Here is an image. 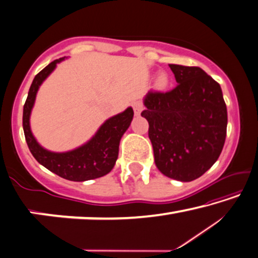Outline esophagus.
<instances>
[{"label":"esophagus","instance_id":"1","mask_svg":"<svg viewBox=\"0 0 258 258\" xmlns=\"http://www.w3.org/2000/svg\"><path fill=\"white\" fill-rule=\"evenodd\" d=\"M132 106H133L134 113H136L137 116H139V114L141 113V111L144 110V104H142V102H140V101H134L132 103Z\"/></svg>","mask_w":258,"mask_h":258}]
</instances>
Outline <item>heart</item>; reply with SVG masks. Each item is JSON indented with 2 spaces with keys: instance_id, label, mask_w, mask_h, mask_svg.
I'll return each instance as SVG.
<instances>
[{
  "instance_id": "b5f03b06",
  "label": "heart",
  "mask_w": 258,
  "mask_h": 258,
  "mask_svg": "<svg viewBox=\"0 0 258 258\" xmlns=\"http://www.w3.org/2000/svg\"><path fill=\"white\" fill-rule=\"evenodd\" d=\"M168 83V79L166 75H160L159 79H157V84H159V87H166Z\"/></svg>"
}]
</instances>
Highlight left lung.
Here are the masks:
<instances>
[{"label": "left lung", "instance_id": "1", "mask_svg": "<svg viewBox=\"0 0 258 258\" xmlns=\"http://www.w3.org/2000/svg\"><path fill=\"white\" fill-rule=\"evenodd\" d=\"M176 86L151 90L145 98L148 137L159 170L169 178L191 182L220 156L227 133V107L217 81L202 68L169 64Z\"/></svg>", "mask_w": 258, "mask_h": 258}]
</instances>
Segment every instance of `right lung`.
Segmentation results:
<instances>
[{
	"label": "right lung",
	"mask_w": 258,
	"mask_h": 258,
	"mask_svg": "<svg viewBox=\"0 0 258 258\" xmlns=\"http://www.w3.org/2000/svg\"><path fill=\"white\" fill-rule=\"evenodd\" d=\"M63 57L52 61L48 66L34 76L28 98L23 109V128L29 149L40 164L60 177L74 182H83L102 177L112 170L118 159L119 142L133 118L132 107L117 114L101 126L92 139L80 148L67 153H52L44 149L34 139L30 130V113L32 110L37 91L43 81L51 74L56 63Z\"/></svg>",
	"instance_id": "right-lung-1"
}]
</instances>
